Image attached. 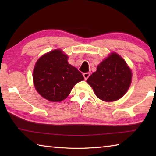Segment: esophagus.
Listing matches in <instances>:
<instances>
[{
  "mask_svg": "<svg viewBox=\"0 0 156 156\" xmlns=\"http://www.w3.org/2000/svg\"><path fill=\"white\" fill-rule=\"evenodd\" d=\"M89 76H90V73H89V72L84 73H83V76H84V80H87V79L89 77Z\"/></svg>",
  "mask_w": 156,
  "mask_h": 156,
  "instance_id": "1",
  "label": "esophagus"
}]
</instances>
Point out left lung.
I'll list each match as a JSON object with an SVG mask.
<instances>
[{"label": "left lung", "instance_id": "left-lung-1", "mask_svg": "<svg viewBox=\"0 0 156 156\" xmlns=\"http://www.w3.org/2000/svg\"><path fill=\"white\" fill-rule=\"evenodd\" d=\"M100 100L112 102L127 91L131 82V72L123 58L115 53L105 59L87 80Z\"/></svg>", "mask_w": 156, "mask_h": 156}]
</instances>
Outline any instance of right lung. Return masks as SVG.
I'll list each match as a JSON object with an SVG mask.
<instances>
[{"instance_id":"right-lung-1","label":"right lung","mask_w":156,"mask_h":156,"mask_svg":"<svg viewBox=\"0 0 156 156\" xmlns=\"http://www.w3.org/2000/svg\"><path fill=\"white\" fill-rule=\"evenodd\" d=\"M67 56L56 49L40 58L34 67L33 80L39 94L52 102H60L84 77L67 62Z\"/></svg>"}]
</instances>
